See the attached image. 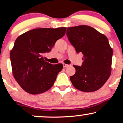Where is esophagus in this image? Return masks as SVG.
Wrapping results in <instances>:
<instances>
[{"label": "esophagus", "mask_w": 123, "mask_h": 123, "mask_svg": "<svg viewBox=\"0 0 123 123\" xmlns=\"http://www.w3.org/2000/svg\"><path fill=\"white\" fill-rule=\"evenodd\" d=\"M63 67L64 68H66V67H69L70 65L69 64H65V63H63Z\"/></svg>", "instance_id": "esophagus-1"}]
</instances>
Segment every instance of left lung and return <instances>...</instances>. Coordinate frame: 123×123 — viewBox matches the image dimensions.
<instances>
[{
    "label": "left lung",
    "instance_id": "1",
    "mask_svg": "<svg viewBox=\"0 0 123 123\" xmlns=\"http://www.w3.org/2000/svg\"><path fill=\"white\" fill-rule=\"evenodd\" d=\"M67 36L76 52L83 55L81 66L73 65L76 73L70 77L73 86L84 92L98 90L111 74L113 51L107 38L87 25L68 28Z\"/></svg>",
    "mask_w": 123,
    "mask_h": 123
}]
</instances>
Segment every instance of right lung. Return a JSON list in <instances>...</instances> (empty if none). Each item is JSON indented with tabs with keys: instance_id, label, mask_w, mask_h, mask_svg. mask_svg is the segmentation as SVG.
I'll list each match as a JSON object with an SVG mask.
<instances>
[{
	"instance_id": "right-lung-1",
	"label": "right lung",
	"mask_w": 123,
	"mask_h": 123,
	"mask_svg": "<svg viewBox=\"0 0 123 123\" xmlns=\"http://www.w3.org/2000/svg\"><path fill=\"white\" fill-rule=\"evenodd\" d=\"M66 28H38L26 31L17 38L10 53L13 75L27 93L38 94L49 90L63 68L44 60V54L51 51Z\"/></svg>"
}]
</instances>
